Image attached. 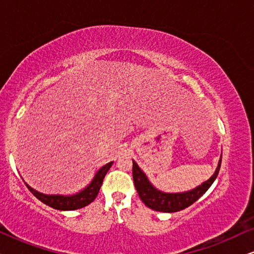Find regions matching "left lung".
I'll use <instances>...</instances> for the list:
<instances>
[{
  "label": "left lung",
  "mask_w": 254,
  "mask_h": 254,
  "mask_svg": "<svg viewBox=\"0 0 254 254\" xmlns=\"http://www.w3.org/2000/svg\"><path fill=\"white\" fill-rule=\"evenodd\" d=\"M221 168V159L218 163V166L215 171L214 176L207 182H204L202 185L196 187L195 190H190L186 193H176V194H169L159 192L156 190L154 186L149 183L147 177L138 165L133 161V179L135 184V189H136L138 196L143 201L144 204L151 209L157 211H164V213H175V211H179L185 209V208L190 207L195 201L207 192V190L211 186L214 180L216 179Z\"/></svg>",
  "instance_id": "1"
}]
</instances>
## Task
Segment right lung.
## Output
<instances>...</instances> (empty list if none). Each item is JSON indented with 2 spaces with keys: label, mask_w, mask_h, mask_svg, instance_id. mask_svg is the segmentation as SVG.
<instances>
[{
  "label": "right lung",
  "mask_w": 254,
  "mask_h": 254,
  "mask_svg": "<svg viewBox=\"0 0 254 254\" xmlns=\"http://www.w3.org/2000/svg\"><path fill=\"white\" fill-rule=\"evenodd\" d=\"M113 162L107 163L106 165H104L102 169L99 170L98 172L96 173L95 178L91 182V184L77 194L75 195H70V196H64V195H46V194L39 193L37 190H34L33 189H31L29 185L27 189L30 190V192L33 194L37 199H39L41 202H44L47 206H50L54 209H59V210H75V209H79V208H83L85 206H88L92 202L93 200L96 199L97 194H98L100 186L103 184V179L105 175L109 171L111 166H112Z\"/></svg>",
  "instance_id": "add662e5"
}]
</instances>
